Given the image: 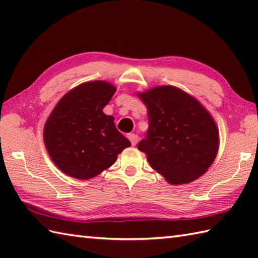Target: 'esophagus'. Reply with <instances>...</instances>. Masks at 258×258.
<instances>
[{"label": "esophagus", "mask_w": 258, "mask_h": 258, "mask_svg": "<svg viewBox=\"0 0 258 258\" xmlns=\"http://www.w3.org/2000/svg\"><path fill=\"white\" fill-rule=\"evenodd\" d=\"M128 140L131 141V143H132V145H136L138 144V142H139V136L136 135V134H134V133H131V134H128Z\"/></svg>", "instance_id": "obj_1"}]
</instances>
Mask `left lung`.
<instances>
[{"instance_id":"8db88e82","label":"left lung","mask_w":258,"mask_h":258,"mask_svg":"<svg viewBox=\"0 0 258 258\" xmlns=\"http://www.w3.org/2000/svg\"><path fill=\"white\" fill-rule=\"evenodd\" d=\"M139 96L149 109V130L138 149L152 168L171 184L199 178L218 150V130L210 113L174 86H158Z\"/></svg>"}]
</instances>
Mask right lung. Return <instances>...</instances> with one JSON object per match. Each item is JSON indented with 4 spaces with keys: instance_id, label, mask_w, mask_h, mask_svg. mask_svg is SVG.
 Returning <instances> with one entry per match:
<instances>
[{
    "instance_id": "right-lung-1",
    "label": "right lung",
    "mask_w": 258,
    "mask_h": 258,
    "mask_svg": "<svg viewBox=\"0 0 258 258\" xmlns=\"http://www.w3.org/2000/svg\"><path fill=\"white\" fill-rule=\"evenodd\" d=\"M115 91L103 81L81 84L65 94L48 116L44 127L46 150L69 176L94 177L131 146L115 126L114 117L103 113Z\"/></svg>"
}]
</instances>
